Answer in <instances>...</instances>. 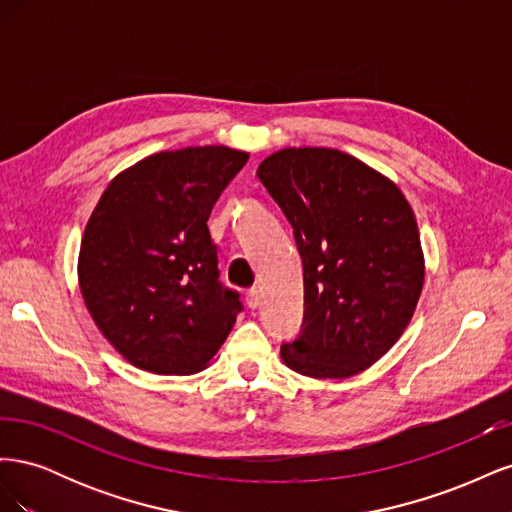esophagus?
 <instances>
[{
    "mask_svg": "<svg viewBox=\"0 0 512 512\" xmlns=\"http://www.w3.org/2000/svg\"><path fill=\"white\" fill-rule=\"evenodd\" d=\"M245 301H247V307L250 309H256L260 305V290L258 288H250L245 292Z\"/></svg>",
    "mask_w": 512,
    "mask_h": 512,
    "instance_id": "esophagus-1",
    "label": "esophagus"
}]
</instances>
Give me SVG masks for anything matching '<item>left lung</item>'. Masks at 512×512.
Wrapping results in <instances>:
<instances>
[{
    "label": "left lung",
    "instance_id": "1",
    "mask_svg": "<svg viewBox=\"0 0 512 512\" xmlns=\"http://www.w3.org/2000/svg\"><path fill=\"white\" fill-rule=\"evenodd\" d=\"M288 218L303 260L305 312L284 363L309 378H348L406 331L421 297V235L397 185L344 151L288 147L256 170Z\"/></svg>",
    "mask_w": 512,
    "mask_h": 512
}]
</instances>
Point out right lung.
<instances>
[{
  "mask_svg": "<svg viewBox=\"0 0 512 512\" xmlns=\"http://www.w3.org/2000/svg\"><path fill=\"white\" fill-rule=\"evenodd\" d=\"M250 153L160 151L119 173L87 222L79 284L117 352L151 374H196L243 309L220 282L207 220Z\"/></svg>",
  "mask_w": 512,
  "mask_h": 512,
  "instance_id": "obj_1",
  "label": "right lung"
}]
</instances>
